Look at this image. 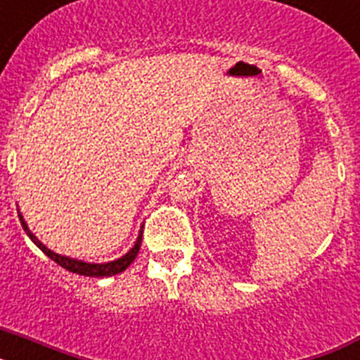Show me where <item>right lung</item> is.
Returning a JSON list of instances; mask_svg holds the SVG:
<instances>
[{
    "label": "right lung",
    "mask_w": 360,
    "mask_h": 360,
    "mask_svg": "<svg viewBox=\"0 0 360 360\" xmlns=\"http://www.w3.org/2000/svg\"><path fill=\"white\" fill-rule=\"evenodd\" d=\"M19 214V212H18ZM19 221H21V225H23L25 232L28 234V238H30L34 243L39 247L41 250H43L46 256L50 257V259H53V262L57 263V265H61L63 269L70 270V272H73V274H79V276H86V278H106V276H115V274H120V272H124V270L128 269L129 265L133 263V259L136 257V254H139V250H141V243H142V231L141 234H139V238H136L135 245H133L131 249L128 250V254H124L122 257H119V259H115V262H110V263H86V262H79V259H73V257H66V256H61V254H56L53 250L46 249L43 243H41L39 240H37L34 234L30 232V229H28L27 221L23 219V216L19 214Z\"/></svg>",
    "instance_id": "obj_1"
}]
</instances>
